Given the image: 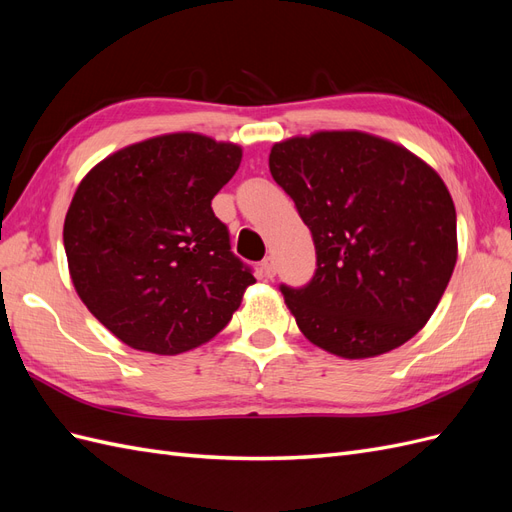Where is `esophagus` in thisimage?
I'll return each mask as SVG.
<instances>
[{"label": "esophagus", "instance_id": "obj_1", "mask_svg": "<svg viewBox=\"0 0 512 512\" xmlns=\"http://www.w3.org/2000/svg\"><path fill=\"white\" fill-rule=\"evenodd\" d=\"M260 269H262V273H265V277H269V280H273L275 273H277V269H275V262H273V258H271V256H267L265 260L260 262Z\"/></svg>", "mask_w": 512, "mask_h": 512}]
</instances>
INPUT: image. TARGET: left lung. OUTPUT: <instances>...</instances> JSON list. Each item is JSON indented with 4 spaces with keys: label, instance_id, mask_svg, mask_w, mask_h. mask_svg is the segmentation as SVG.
I'll use <instances>...</instances> for the list:
<instances>
[{
    "label": "left lung",
    "instance_id": "left-lung-1",
    "mask_svg": "<svg viewBox=\"0 0 512 512\" xmlns=\"http://www.w3.org/2000/svg\"><path fill=\"white\" fill-rule=\"evenodd\" d=\"M269 170L312 230L318 269L282 286L314 346L371 359L421 331L451 282L457 215L451 192L404 145L361 130H320L275 143Z\"/></svg>",
    "mask_w": 512,
    "mask_h": 512
}]
</instances>
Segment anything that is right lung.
<instances>
[{
    "instance_id": "obj_1",
    "label": "right lung",
    "mask_w": 512,
    "mask_h": 512,
    "mask_svg": "<svg viewBox=\"0 0 512 512\" xmlns=\"http://www.w3.org/2000/svg\"><path fill=\"white\" fill-rule=\"evenodd\" d=\"M241 158L237 143L170 132L111 153L79 183L64 222L70 280L126 346H203L256 284L211 209Z\"/></svg>"
}]
</instances>
